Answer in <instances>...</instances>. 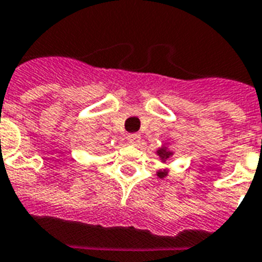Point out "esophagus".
Returning a JSON list of instances; mask_svg holds the SVG:
<instances>
[{
    "instance_id": "34e87169",
    "label": "esophagus",
    "mask_w": 262,
    "mask_h": 262,
    "mask_svg": "<svg viewBox=\"0 0 262 262\" xmlns=\"http://www.w3.org/2000/svg\"><path fill=\"white\" fill-rule=\"evenodd\" d=\"M140 140H141L140 133H130V135H127V141L130 144H139Z\"/></svg>"
}]
</instances>
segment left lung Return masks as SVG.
<instances>
[{"label": "left lung", "mask_w": 262, "mask_h": 262, "mask_svg": "<svg viewBox=\"0 0 262 262\" xmlns=\"http://www.w3.org/2000/svg\"><path fill=\"white\" fill-rule=\"evenodd\" d=\"M158 154H159V156H160V158H162V159H167L168 156H170V154L164 151V149H159V152H158ZM158 175H159L160 178H162V177H164V175H167V172H166V171H159V172H158Z\"/></svg>", "instance_id": "obj_1"}]
</instances>
